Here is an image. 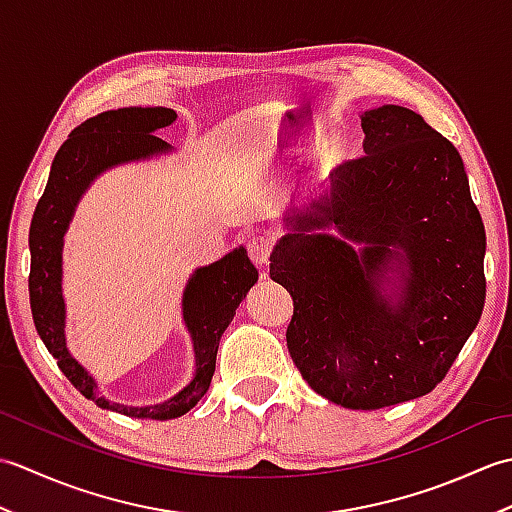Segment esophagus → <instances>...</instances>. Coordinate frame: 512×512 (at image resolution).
<instances>
[{
    "instance_id": "obj_1",
    "label": "esophagus",
    "mask_w": 512,
    "mask_h": 512,
    "mask_svg": "<svg viewBox=\"0 0 512 512\" xmlns=\"http://www.w3.org/2000/svg\"><path fill=\"white\" fill-rule=\"evenodd\" d=\"M270 253H273V237L257 235L248 242V255L257 266H268Z\"/></svg>"
}]
</instances>
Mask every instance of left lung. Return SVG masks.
<instances>
[{"label": "left lung", "mask_w": 512, "mask_h": 512, "mask_svg": "<svg viewBox=\"0 0 512 512\" xmlns=\"http://www.w3.org/2000/svg\"><path fill=\"white\" fill-rule=\"evenodd\" d=\"M361 127L365 156L290 202L270 277L295 303L286 341L306 383L369 411L447 376L484 310L486 233L458 149L420 114L383 105Z\"/></svg>", "instance_id": "obj_1"}]
</instances>
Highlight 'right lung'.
<instances>
[{
	"label": "right lung",
	"mask_w": 512,
	"mask_h": 512,
	"mask_svg": "<svg viewBox=\"0 0 512 512\" xmlns=\"http://www.w3.org/2000/svg\"><path fill=\"white\" fill-rule=\"evenodd\" d=\"M178 114L169 107H121L81 123L65 140L52 160L50 178L30 222V308L35 328L48 352L57 358L61 372L85 398L101 409L129 418L171 420L191 411L215 372L220 339L235 310L257 284V268L244 246L233 248L222 259L193 270L182 292V321L193 343L195 369L187 385L156 405H123L105 398L96 378L72 356L65 339L63 299V244L65 233L81 198L105 171L127 162L171 154L173 147L154 132L176 123Z\"/></svg>",
	"instance_id": "add662e5"
}]
</instances>
